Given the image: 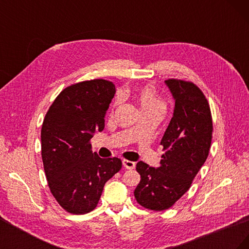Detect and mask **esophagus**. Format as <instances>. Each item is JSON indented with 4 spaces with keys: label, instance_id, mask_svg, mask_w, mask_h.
I'll return each instance as SVG.
<instances>
[{
    "label": "esophagus",
    "instance_id": "1",
    "mask_svg": "<svg viewBox=\"0 0 249 249\" xmlns=\"http://www.w3.org/2000/svg\"><path fill=\"white\" fill-rule=\"evenodd\" d=\"M123 164H124V166L127 169H134L135 166H136V163L133 162V161L125 160V159L123 161Z\"/></svg>",
    "mask_w": 249,
    "mask_h": 249
}]
</instances>
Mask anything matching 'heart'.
Returning <instances> with one entry per match:
<instances>
[{
	"instance_id": "heart-1",
	"label": "heart",
	"mask_w": 249,
	"mask_h": 249,
	"mask_svg": "<svg viewBox=\"0 0 249 249\" xmlns=\"http://www.w3.org/2000/svg\"><path fill=\"white\" fill-rule=\"evenodd\" d=\"M138 99L141 104V107L143 112H150L156 113L161 116L164 115L165 111H166V102H165L162 97L157 93L155 88L153 86H143L138 93ZM118 99L115 97L113 101L112 107H115L117 105Z\"/></svg>"
}]
</instances>
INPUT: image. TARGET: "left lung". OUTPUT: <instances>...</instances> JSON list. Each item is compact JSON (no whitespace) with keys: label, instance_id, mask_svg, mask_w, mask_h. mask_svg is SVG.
Listing matches in <instances>:
<instances>
[{"label":"left lung","instance_id":"8db88e82","mask_svg":"<svg viewBox=\"0 0 249 249\" xmlns=\"http://www.w3.org/2000/svg\"><path fill=\"white\" fill-rule=\"evenodd\" d=\"M175 99L173 116L161 140L164 154L159 167L138 162L141 177L134 191L140 206L152 211L171 208L189 190L206 162L212 142L210 105L201 90L189 81H165Z\"/></svg>","mask_w":249,"mask_h":249}]
</instances>
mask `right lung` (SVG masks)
<instances>
[{"instance_id": "add662e5", "label": "right lung", "mask_w": 249, "mask_h": 249, "mask_svg": "<svg viewBox=\"0 0 249 249\" xmlns=\"http://www.w3.org/2000/svg\"><path fill=\"white\" fill-rule=\"evenodd\" d=\"M112 82L94 79L63 89L51 105L41 127V157L49 188L71 214L91 212L104 186L122 169L118 158L92 153L90 139L103 131L115 94Z\"/></svg>"}]
</instances>
